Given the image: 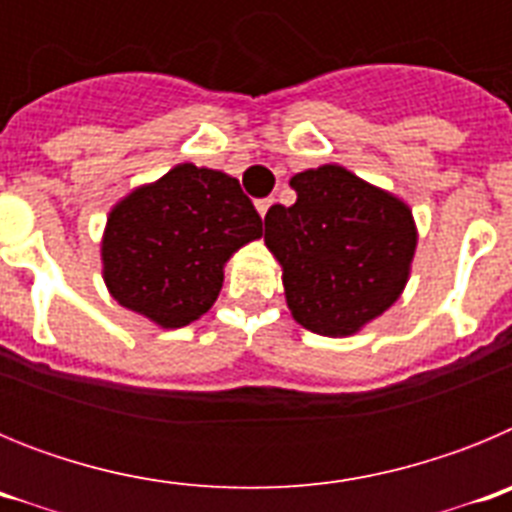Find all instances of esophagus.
<instances>
[{
    "mask_svg": "<svg viewBox=\"0 0 512 512\" xmlns=\"http://www.w3.org/2000/svg\"><path fill=\"white\" fill-rule=\"evenodd\" d=\"M271 205H274V200H271V197H266V200L256 202V210H259L261 217H266V212H269Z\"/></svg>",
    "mask_w": 512,
    "mask_h": 512,
    "instance_id": "esophagus-1",
    "label": "esophagus"
}]
</instances>
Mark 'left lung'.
I'll use <instances>...</instances> for the list:
<instances>
[{
  "label": "left lung",
  "mask_w": 512,
  "mask_h": 512,
  "mask_svg": "<svg viewBox=\"0 0 512 512\" xmlns=\"http://www.w3.org/2000/svg\"><path fill=\"white\" fill-rule=\"evenodd\" d=\"M292 207L266 212L292 318L318 336H354L400 300L418 228L413 210L354 171L323 164L289 179Z\"/></svg>",
  "instance_id": "obj_1"
}]
</instances>
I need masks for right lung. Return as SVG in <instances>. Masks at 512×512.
Listing matches in <instances>:
<instances>
[{
  "mask_svg": "<svg viewBox=\"0 0 512 512\" xmlns=\"http://www.w3.org/2000/svg\"><path fill=\"white\" fill-rule=\"evenodd\" d=\"M256 238L261 217L238 179L179 164L112 207L102 277L122 307L158 328H182L215 305L228 259Z\"/></svg>",
  "mask_w": 512,
  "mask_h": 512,
  "instance_id": "right-lung-1",
  "label": "right lung"
}]
</instances>
